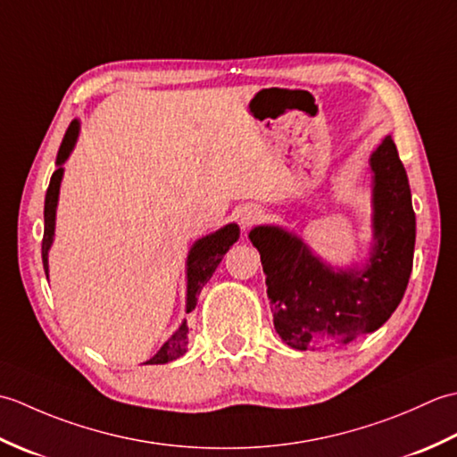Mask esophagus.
<instances>
[{
  "instance_id": "34e87169",
  "label": "esophagus",
  "mask_w": 457,
  "mask_h": 457,
  "mask_svg": "<svg viewBox=\"0 0 457 457\" xmlns=\"http://www.w3.org/2000/svg\"><path fill=\"white\" fill-rule=\"evenodd\" d=\"M237 218H239L241 228L249 229L251 226H255V223H259L261 218H263V210H261L257 204H247V206H244V208L239 210Z\"/></svg>"
}]
</instances>
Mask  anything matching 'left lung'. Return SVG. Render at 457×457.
<instances>
[{
	"instance_id": "8db88e82",
	"label": "left lung",
	"mask_w": 457,
	"mask_h": 457,
	"mask_svg": "<svg viewBox=\"0 0 457 457\" xmlns=\"http://www.w3.org/2000/svg\"><path fill=\"white\" fill-rule=\"evenodd\" d=\"M369 169L373 244L363 265H329L303 237L280 226L249 231L267 275L277 334L300 352L375 332L401 304L409 285L416 218L409 177L391 135L369 154Z\"/></svg>"
}]
</instances>
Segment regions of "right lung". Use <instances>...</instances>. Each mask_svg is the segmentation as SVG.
<instances>
[{"label": "right lung", "instance_id": "1", "mask_svg": "<svg viewBox=\"0 0 457 457\" xmlns=\"http://www.w3.org/2000/svg\"><path fill=\"white\" fill-rule=\"evenodd\" d=\"M79 135H80V121L74 120L71 125H68L64 139L61 143V149H58L56 170L53 172L51 184H48V190L45 196V236H43L41 253H43V267H45L46 278H48V251H51V245L54 241L58 194H61V182L64 177L62 164L66 162L68 157H71L74 145L79 141ZM237 239H239V226L237 223H228V226L213 231V234H208L194 241L187 257V312H190V310H194V306H196L200 290L212 278L213 270H216L220 265V261ZM187 345H188V326H187V320H182V324L179 326L177 332H174L167 342L161 345L159 352L143 365H162V363L174 361V359H179L187 353Z\"/></svg>", "mask_w": 457, "mask_h": 457}]
</instances>
